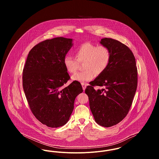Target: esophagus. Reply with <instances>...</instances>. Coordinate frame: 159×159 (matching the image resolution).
Returning a JSON list of instances; mask_svg holds the SVG:
<instances>
[{
	"instance_id": "obj_1",
	"label": "esophagus",
	"mask_w": 159,
	"mask_h": 159,
	"mask_svg": "<svg viewBox=\"0 0 159 159\" xmlns=\"http://www.w3.org/2000/svg\"><path fill=\"white\" fill-rule=\"evenodd\" d=\"M86 85H87V84H86V83H82V88H83V90L84 91V90H85V88H86Z\"/></svg>"
}]
</instances>
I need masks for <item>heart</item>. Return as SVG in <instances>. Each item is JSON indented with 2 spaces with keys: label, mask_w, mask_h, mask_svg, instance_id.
<instances>
[{
  "label": "heart",
  "mask_w": 159,
  "mask_h": 159,
  "mask_svg": "<svg viewBox=\"0 0 159 159\" xmlns=\"http://www.w3.org/2000/svg\"><path fill=\"white\" fill-rule=\"evenodd\" d=\"M75 57L66 55L63 60L64 66L68 73L73 74L77 71L79 62H82L83 71L72 76L73 80L81 83L91 80L95 75L102 74L108 68L111 60V51L107 46L86 42L75 50Z\"/></svg>",
  "instance_id": "1"
}]
</instances>
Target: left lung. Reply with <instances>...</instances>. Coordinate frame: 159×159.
I'll return each mask as SVG.
<instances>
[{"instance_id": "left-lung-1", "label": "left lung", "mask_w": 159, "mask_h": 159, "mask_svg": "<svg viewBox=\"0 0 159 159\" xmlns=\"http://www.w3.org/2000/svg\"><path fill=\"white\" fill-rule=\"evenodd\" d=\"M100 43L111 51V57L106 71L89 83L85 89L91 112L100 126L111 127L127 116L138 83V71L134 53L128 47L111 38ZM105 88L95 91V86Z\"/></svg>"}]
</instances>
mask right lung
<instances>
[{
  "mask_svg": "<svg viewBox=\"0 0 159 159\" xmlns=\"http://www.w3.org/2000/svg\"><path fill=\"white\" fill-rule=\"evenodd\" d=\"M72 45V39L62 37L42 41L31 49L23 68V89L31 111L50 128L68 121L75 98L83 92L77 81L62 87L70 79L63 60Z\"/></svg>",
  "mask_w": 159,
  "mask_h": 159,
  "instance_id": "1",
  "label": "right lung"
}]
</instances>
